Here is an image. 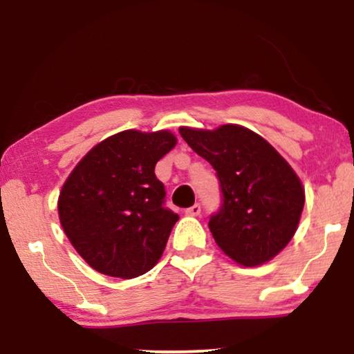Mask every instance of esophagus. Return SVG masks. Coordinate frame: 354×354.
<instances>
[{"instance_id": "34e87169", "label": "esophagus", "mask_w": 354, "mask_h": 354, "mask_svg": "<svg viewBox=\"0 0 354 354\" xmlns=\"http://www.w3.org/2000/svg\"><path fill=\"white\" fill-rule=\"evenodd\" d=\"M201 212V205H193V206H190V207H187L185 209V214L187 216H198Z\"/></svg>"}]
</instances>
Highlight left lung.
I'll return each mask as SVG.
<instances>
[{
    "label": "left lung",
    "instance_id": "obj_1",
    "mask_svg": "<svg viewBox=\"0 0 354 354\" xmlns=\"http://www.w3.org/2000/svg\"><path fill=\"white\" fill-rule=\"evenodd\" d=\"M178 132L219 178L221 207L207 224L217 246L246 268L272 259L292 240L304 206L303 185L290 164L240 125Z\"/></svg>",
    "mask_w": 354,
    "mask_h": 354
}]
</instances>
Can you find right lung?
<instances>
[{
	"mask_svg": "<svg viewBox=\"0 0 354 354\" xmlns=\"http://www.w3.org/2000/svg\"><path fill=\"white\" fill-rule=\"evenodd\" d=\"M176 143L167 130H125L90 149L67 177L57 201L61 225L95 270L133 279L161 258L178 216L164 206L154 167Z\"/></svg>",
	"mask_w": 354,
	"mask_h": 354,
	"instance_id": "right-lung-1",
	"label": "right lung"
}]
</instances>
